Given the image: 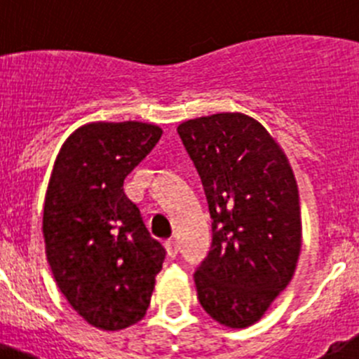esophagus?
<instances>
[{
    "instance_id": "esophagus-1",
    "label": "esophagus",
    "mask_w": 359,
    "mask_h": 359,
    "mask_svg": "<svg viewBox=\"0 0 359 359\" xmlns=\"http://www.w3.org/2000/svg\"><path fill=\"white\" fill-rule=\"evenodd\" d=\"M165 247H166V253H168L170 257H175L177 253H179V243H177L175 240H168L165 243Z\"/></svg>"
}]
</instances>
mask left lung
Listing matches in <instances>:
<instances>
[{
    "label": "left lung",
    "mask_w": 359,
    "mask_h": 359,
    "mask_svg": "<svg viewBox=\"0 0 359 359\" xmlns=\"http://www.w3.org/2000/svg\"><path fill=\"white\" fill-rule=\"evenodd\" d=\"M212 217V250L194 273L217 323L247 328L288 287L302 247L299 187L287 154L243 112L180 123Z\"/></svg>",
    "instance_id": "obj_1"
}]
</instances>
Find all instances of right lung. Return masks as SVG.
Returning <instances> with one entry per match:
<instances>
[{
    "label": "right lung",
    "instance_id": "right-lung-1",
    "mask_svg": "<svg viewBox=\"0 0 359 359\" xmlns=\"http://www.w3.org/2000/svg\"><path fill=\"white\" fill-rule=\"evenodd\" d=\"M161 133L153 123H86L53 163L43 208L46 259L72 309L100 330L146 316L163 267L165 248L123 189Z\"/></svg>",
    "mask_w": 359,
    "mask_h": 359
}]
</instances>
